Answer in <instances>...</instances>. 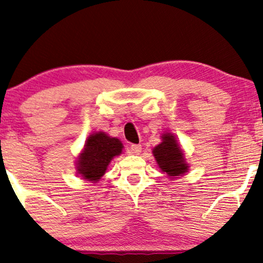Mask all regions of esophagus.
I'll return each mask as SVG.
<instances>
[{"instance_id":"esophagus-1","label":"esophagus","mask_w":263,"mask_h":263,"mask_svg":"<svg viewBox=\"0 0 263 263\" xmlns=\"http://www.w3.org/2000/svg\"><path fill=\"white\" fill-rule=\"evenodd\" d=\"M129 151H131L132 154L138 155L139 153L142 152V145L141 144H132L131 147H129Z\"/></svg>"}]
</instances>
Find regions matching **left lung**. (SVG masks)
Instances as JSON below:
<instances>
[{
  "instance_id": "obj_1",
  "label": "left lung",
  "mask_w": 263,
  "mask_h": 263,
  "mask_svg": "<svg viewBox=\"0 0 263 263\" xmlns=\"http://www.w3.org/2000/svg\"><path fill=\"white\" fill-rule=\"evenodd\" d=\"M162 142L153 149V155H154L156 162L162 172L170 176L171 178L177 177V176L184 175L188 172L189 166L185 162L183 151L181 145L176 141V137L170 132H166L161 136Z\"/></svg>"
}]
</instances>
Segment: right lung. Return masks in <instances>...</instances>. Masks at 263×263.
<instances>
[{
	"mask_svg": "<svg viewBox=\"0 0 263 263\" xmlns=\"http://www.w3.org/2000/svg\"><path fill=\"white\" fill-rule=\"evenodd\" d=\"M122 148L120 139L110 137L104 132L91 135L86 139L85 147L78 158V174L86 181L98 182L107 171L111 159L121 154Z\"/></svg>",
	"mask_w": 263,
	"mask_h": 263,
	"instance_id": "obj_1",
	"label": "right lung"
}]
</instances>
